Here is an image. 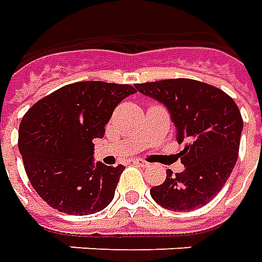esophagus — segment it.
<instances>
[{"label": "esophagus", "mask_w": 262, "mask_h": 262, "mask_svg": "<svg viewBox=\"0 0 262 262\" xmlns=\"http://www.w3.org/2000/svg\"><path fill=\"white\" fill-rule=\"evenodd\" d=\"M133 163H134V164H138V166H143V167L148 166V163H147L145 160H141V159H134L133 160Z\"/></svg>", "instance_id": "esophagus-1"}]
</instances>
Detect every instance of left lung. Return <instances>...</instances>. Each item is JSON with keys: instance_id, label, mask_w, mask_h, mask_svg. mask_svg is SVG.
Segmentation results:
<instances>
[{"instance_id": "1", "label": "left lung", "mask_w": 262, "mask_h": 262, "mask_svg": "<svg viewBox=\"0 0 262 262\" xmlns=\"http://www.w3.org/2000/svg\"><path fill=\"white\" fill-rule=\"evenodd\" d=\"M137 91L166 106L184 144V170L151 187L160 206L187 212L202 208L225 186L236 164L244 122L231 96L193 79H167L135 85Z\"/></svg>"}]
</instances>
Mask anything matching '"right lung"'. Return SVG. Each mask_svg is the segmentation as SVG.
Here are the masks:
<instances>
[{
	"instance_id": "obj_1",
	"label": "right lung",
	"mask_w": 262,
	"mask_h": 262,
	"mask_svg": "<svg viewBox=\"0 0 262 262\" xmlns=\"http://www.w3.org/2000/svg\"><path fill=\"white\" fill-rule=\"evenodd\" d=\"M137 91L129 85L78 82L34 103L21 119L18 150L34 190L68 215H91L110 205L124 166L95 163V138L122 99Z\"/></svg>"
}]
</instances>
